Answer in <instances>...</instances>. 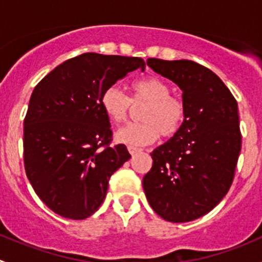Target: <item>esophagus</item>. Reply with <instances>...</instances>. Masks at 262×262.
Instances as JSON below:
<instances>
[{
    "mask_svg": "<svg viewBox=\"0 0 262 262\" xmlns=\"http://www.w3.org/2000/svg\"><path fill=\"white\" fill-rule=\"evenodd\" d=\"M128 150H129V153H130V155H134V153H137V152H141V148H138V147H134V146H128Z\"/></svg>",
    "mask_w": 262,
    "mask_h": 262,
    "instance_id": "esophagus-1",
    "label": "esophagus"
}]
</instances>
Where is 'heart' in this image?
I'll use <instances>...</instances> for the list:
<instances>
[{
    "mask_svg": "<svg viewBox=\"0 0 262 262\" xmlns=\"http://www.w3.org/2000/svg\"><path fill=\"white\" fill-rule=\"evenodd\" d=\"M133 99L118 86H109L101 95V106L115 123L128 119L133 104H147L141 123L128 124L116 132V141L128 146H146L162 134L166 138L180 132L186 118V105L181 97L171 95L172 90L158 77H144L132 83Z\"/></svg>",
    "mask_w": 262,
    "mask_h": 262,
    "instance_id": "b5f03b06",
    "label": "heart"
}]
</instances>
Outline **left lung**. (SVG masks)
<instances>
[{
	"label": "left lung",
	"instance_id": "left-lung-1",
	"mask_svg": "<svg viewBox=\"0 0 262 262\" xmlns=\"http://www.w3.org/2000/svg\"><path fill=\"white\" fill-rule=\"evenodd\" d=\"M147 64L182 90L186 118L178 134L150 153L144 192L165 221H194L209 213L233 182L242 144L237 101L199 63L148 58Z\"/></svg>",
	"mask_w": 262,
	"mask_h": 262
}]
</instances>
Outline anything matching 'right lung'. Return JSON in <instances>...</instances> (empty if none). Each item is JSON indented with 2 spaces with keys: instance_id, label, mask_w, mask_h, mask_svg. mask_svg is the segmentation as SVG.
<instances>
[{
  "instance_id": "obj_1",
  "label": "right lung",
  "mask_w": 262,
  "mask_h": 262,
  "mask_svg": "<svg viewBox=\"0 0 262 262\" xmlns=\"http://www.w3.org/2000/svg\"><path fill=\"white\" fill-rule=\"evenodd\" d=\"M146 63L138 57L84 53L66 60L34 89L24 120V165L41 202L68 219L92 215L110 176L130 158L101 106L109 86Z\"/></svg>"
}]
</instances>
